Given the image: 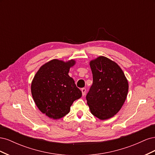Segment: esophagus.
<instances>
[{
  "label": "esophagus",
  "instance_id": "obj_1",
  "mask_svg": "<svg viewBox=\"0 0 155 155\" xmlns=\"http://www.w3.org/2000/svg\"><path fill=\"white\" fill-rule=\"evenodd\" d=\"M81 92H82V95L85 96V94H86V88H81Z\"/></svg>",
  "mask_w": 155,
  "mask_h": 155
}]
</instances>
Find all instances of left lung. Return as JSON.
<instances>
[{"label":"left lung","mask_w":155,"mask_h":155,"mask_svg":"<svg viewBox=\"0 0 155 155\" xmlns=\"http://www.w3.org/2000/svg\"><path fill=\"white\" fill-rule=\"evenodd\" d=\"M93 83L86 96L91 113L100 120L114 116L124 105L128 81L115 62L104 56L91 61Z\"/></svg>","instance_id":"1"}]
</instances>
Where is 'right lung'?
<instances>
[{"mask_svg":"<svg viewBox=\"0 0 155 155\" xmlns=\"http://www.w3.org/2000/svg\"><path fill=\"white\" fill-rule=\"evenodd\" d=\"M74 60L64 63L53 59L42 66L31 83L32 97L39 109L53 119L67 114L73 102L82 96L74 79L68 76Z\"/></svg>","mask_w":155,"mask_h":155,"instance_id":"1","label":"right lung"}]
</instances>
